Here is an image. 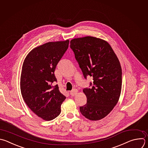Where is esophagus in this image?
<instances>
[{
  "label": "esophagus",
  "mask_w": 148,
  "mask_h": 148,
  "mask_svg": "<svg viewBox=\"0 0 148 148\" xmlns=\"http://www.w3.org/2000/svg\"><path fill=\"white\" fill-rule=\"evenodd\" d=\"M78 92V90L77 89H73L71 92H70V95L71 96H75L76 95H77Z\"/></svg>",
  "instance_id": "1"
}]
</instances>
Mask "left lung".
I'll list each match as a JSON object with an SVG mask.
<instances>
[{
    "mask_svg": "<svg viewBox=\"0 0 148 148\" xmlns=\"http://www.w3.org/2000/svg\"><path fill=\"white\" fill-rule=\"evenodd\" d=\"M70 47L84 77L89 75L93 80L91 88L83 89L87 103L79 108L80 112L90 120H101L119 100L122 86L120 62L109 43L101 38H74L70 40Z\"/></svg>",
    "mask_w": 148,
    "mask_h": 148,
    "instance_id": "obj_1",
    "label": "left lung"
}]
</instances>
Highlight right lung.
Here are the masks:
<instances>
[{"instance_id": "1", "label": "right lung", "mask_w": 148, "mask_h": 148, "mask_svg": "<svg viewBox=\"0 0 148 148\" xmlns=\"http://www.w3.org/2000/svg\"><path fill=\"white\" fill-rule=\"evenodd\" d=\"M69 40L49 42L31 50L24 59L20 89L28 108L45 121L56 118L66 97L59 90L54 72L69 47Z\"/></svg>"}]
</instances>
